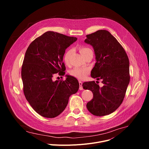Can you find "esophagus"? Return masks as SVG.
Masks as SVG:
<instances>
[{"label":"esophagus","mask_w":149,"mask_h":149,"mask_svg":"<svg viewBox=\"0 0 149 149\" xmlns=\"http://www.w3.org/2000/svg\"><path fill=\"white\" fill-rule=\"evenodd\" d=\"M79 89L80 90H82L83 88H82V82L81 81H79Z\"/></svg>","instance_id":"1"}]
</instances>
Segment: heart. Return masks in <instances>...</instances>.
<instances>
[{"instance_id":"heart-1","label":"heart","mask_w":149,"mask_h":149,"mask_svg":"<svg viewBox=\"0 0 149 149\" xmlns=\"http://www.w3.org/2000/svg\"><path fill=\"white\" fill-rule=\"evenodd\" d=\"M79 51L81 54L84 56L86 57L90 53L93 52L92 50L88 47L86 46H81L79 47ZM74 52V49L72 48H70L67 49L64 55H63V61L67 65H68L70 63V58ZM90 69L88 67H77L72 70L70 72V74L80 80L84 79L86 78L88 74L90 73Z\"/></svg>"}]
</instances>
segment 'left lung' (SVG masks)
I'll use <instances>...</instances> for the list:
<instances>
[{
  "label": "left lung",
  "instance_id": "obj_1",
  "mask_svg": "<svg viewBox=\"0 0 149 149\" xmlns=\"http://www.w3.org/2000/svg\"><path fill=\"white\" fill-rule=\"evenodd\" d=\"M85 42L93 47L95 54L91 77L102 79L104 84L100 87L95 81L83 83V88L93 93L87 108L96 116L109 115L120 107L125 97L130 78L129 58L116 38L106 30L87 35Z\"/></svg>",
  "mask_w": 149,
  "mask_h": 149
}]
</instances>
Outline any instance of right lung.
Segmentation results:
<instances>
[{
	"instance_id": "right-lung-1",
	"label": "right lung",
	"mask_w": 149,
	"mask_h": 149,
	"mask_svg": "<svg viewBox=\"0 0 149 149\" xmlns=\"http://www.w3.org/2000/svg\"><path fill=\"white\" fill-rule=\"evenodd\" d=\"M77 39L48 31L28 47L21 71L23 90L33 109L46 118H54L66 108L71 95L79 88L78 80L67 75L65 80L54 81V75H64L63 56L65 49Z\"/></svg>"
}]
</instances>
